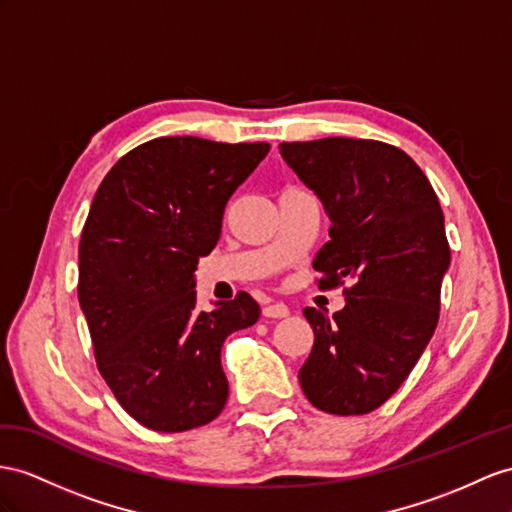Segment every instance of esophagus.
Instances as JSON below:
<instances>
[{
    "label": "esophagus",
    "instance_id": "1",
    "mask_svg": "<svg viewBox=\"0 0 512 512\" xmlns=\"http://www.w3.org/2000/svg\"><path fill=\"white\" fill-rule=\"evenodd\" d=\"M264 316L266 318H287L290 316V309H287V305H283V303H272V305L264 307Z\"/></svg>",
    "mask_w": 512,
    "mask_h": 512
}]
</instances>
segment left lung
<instances>
[{
  "mask_svg": "<svg viewBox=\"0 0 512 512\" xmlns=\"http://www.w3.org/2000/svg\"><path fill=\"white\" fill-rule=\"evenodd\" d=\"M279 149L331 220V240L313 259L318 287L352 281L331 318L303 311L316 339L298 381L316 409L365 415L398 391L437 329L450 266L441 205L422 168L387 142L322 138Z\"/></svg>",
  "mask_w": 512,
  "mask_h": 512,
  "instance_id": "1",
  "label": "left lung"
}]
</instances>
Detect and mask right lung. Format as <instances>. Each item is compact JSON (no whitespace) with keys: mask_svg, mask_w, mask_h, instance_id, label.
I'll use <instances>...</instances> for the list:
<instances>
[{"mask_svg":"<svg viewBox=\"0 0 512 512\" xmlns=\"http://www.w3.org/2000/svg\"><path fill=\"white\" fill-rule=\"evenodd\" d=\"M268 151V142L155 138L110 168L90 205L77 298L101 376L151 430L199 428L225 409L220 348L257 322L259 305L240 292L199 311L194 270Z\"/></svg>","mask_w":512,"mask_h":512,"instance_id":"right-lung-1","label":"right lung"}]
</instances>
